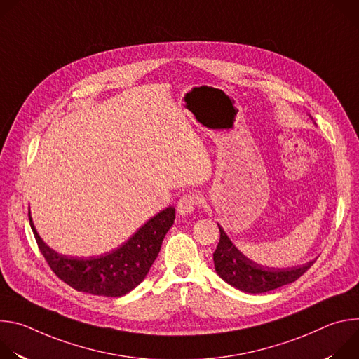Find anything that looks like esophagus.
<instances>
[{"label":"esophagus","instance_id":"esophagus-1","mask_svg":"<svg viewBox=\"0 0 359 359\" xmlns=\"http://www.w3.org/2000/svg\"><path fill=\"white\" fill-rule=\"evenodd\" d=\"M197 203H198V197L196 194H183L177 201V212L182 216L190 215L194 210Z\"/></svg>","mask_w":359,"mask_h":359}]
</instances>
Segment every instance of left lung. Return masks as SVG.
Here are the masks:
<instances>
[{
  "label": "left lung",
  "instance_id": "1",
  "mask_svg": "<svg viewBox=\"0 0 359 359\" xmlns=\"http://www.w3.org/2000/svg\"><path fill=\"white\" fill-rule=\"evenodd\" d=\"M220 240L213 252L216 273L231 287L250 292L262 294L298 280L316 260L291 269H274L254 263L233 244L224 229L219 224Z\"/></svg>",
  "mask_w": 359,
  "mask_h": 359
}]
</instances>
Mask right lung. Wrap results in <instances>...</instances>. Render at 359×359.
Listing matches in <instances>:
<instances>
[{
	"label": "right lung",
	"instance_id": "right-lung-1",
	"mask_svg": "<svg viewBox=\"0 0 359 359\" xmlns=\"http://www.w3.org/2000/svg\"><path fill=\"white\" fill-rule=\"evenodd\" d=\"M28 216L38 247L58 278L76 291L102 297H122L144 280L156 260L162 241L175 223V208L169 206L149 219L118 248L93 257H72L50 248L38 234L31 212Z\"/></svg>",
	"mask_w": 359,
	"mask_h": 359
}]
</instances>
